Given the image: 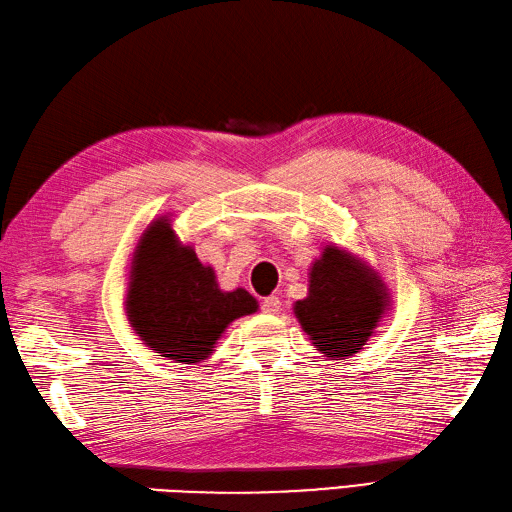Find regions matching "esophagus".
Segmentation results:
<instances>
[{
    "label": "esophagus",
    "mask_w": 512,
    "mask_h": 512,
    "mask_svg": "<svg viewBox=\"0 0 512 512\" xmlns=\"http://www.w3.org/2000/svg\"><path fill=\"white\" fill-rule=\"evenodd\" d=\"M263 311L265 313H278V309H280V298L278 295H267V298L263 300Z\"/></svg>",
    "instance_id": "obj_1"
}]
</instances>
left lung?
I'll list each match as a JSON object with an SVG mask.
<instances>
[{
    "label": "left lung",
    "instance_id": "obj_1",
    "mask_svg": "<svg viewBox=\"0 0 512 512\" xmlns=\"http://www.w3.org/2000/svg\"><path fill=\"white\" fill-rule=\"evenodd\" d=\"M381 278L361 260L326 247L311 269L309 295L295 302V315L317 350L346 359L368 342L388 306Z\"/></svg>",
    "mask_w": 512,
    "mask_h": 512
}]
</instances>
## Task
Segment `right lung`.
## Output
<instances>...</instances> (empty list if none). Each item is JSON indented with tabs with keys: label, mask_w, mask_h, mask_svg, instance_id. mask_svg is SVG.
Returning <instances> with one entry per match:
<instances>
[{
	"label": "right lung",
	"mask_w": 512,
	"mask_h": 512,
	"mask_svg": "<svg viewBox=\"0 0 512 512\" xmlns=\"http://www.w3.org/2000/svg\"><path fill=\"white\" fill-rule=\"evenodd\" d=\"M245 289L221 291L212 267L181 247L166 219L140 238L131 265L127 315L133 331L160 357L177 363L206 359L227 324L254 313Z\"/></svg>",
	"instance_id": "1"
}]
</instances>
